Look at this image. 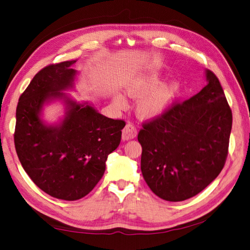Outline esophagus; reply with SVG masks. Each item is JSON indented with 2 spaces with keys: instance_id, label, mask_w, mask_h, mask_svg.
<instances>
[{
  "instance_id": "1",
  "label": "esophagus",
  "mask_w": 250,
  "mask_h": 250,
  "mask_svg": "<svg viewBox=\"0 0 250 250\" xmlns=\"http://www.w3.org/2000/svg\"><path fill=\"white\" fill-rule=\"evenodd\" d=\"M136 136H137V130L133 125L128 124L125 126V129L122 130V140L124 141L133 140Z\"/></svg>"
}]
</instances>
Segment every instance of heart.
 <instances>
[{
	"mask_svg": "<svg viewBox=\"0 0 250 250\" xmlns=\"http://www.w3.org/2000/svg\"><path fill=\"white\" fill-rule=\"evenodd\" d=\"M178 92V83H161V78L156 73H148L137 77L126 86L129 97L140 98L135 105V113L143 120L161 117L176 99ZM115 104L119 108H124L126 105L125 98L122 94H117Z\"/></svg>",
	"mask_w": 250,
	"mask_h": 250,
	"instance_id": "1",
	"label": "heart"
}]
</instances>
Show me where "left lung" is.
<instances>
[{
    "label": "left lung",
    "mask_w": 250,
    "mask_h": 250,
    "mask_svg": "<svg viewBox=\"0 0 250 250\" xmlns=\"http://www.w3.org/2000/svg\"><path fill=\"white\" fill-rule=\"evenodd\" d=\"M205 81L198 94L145 124L137 136L143 148V177L166 201L192 198L225 166L232 111L215 74L205 70Z\"/></svg>",
    "instance_id": "1"
}]
</instances>
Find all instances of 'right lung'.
Listing matches in <instances>:
<instances>
[{
	"label": "right lung",
	"mask_w": 250,
	"mask_h": 250,
	"mask_svg": "<svg viewBox=\"0 0 250 250\" xmlns=\"http://www.w3.org/2000/svg\"><path fill=\"white\" fill-rule=\"evenodd\" d=\"M77 60L46 66L21 94L16 110L15 147L25 173L54 198L75 201L91 191L120 144L125 121L100 114L88 101L66 93L75 90ZM59 102L63 115L56 123L43 118L46 105Z\"/></svg>",
	"instance_id": "1"
}]
</instances>
